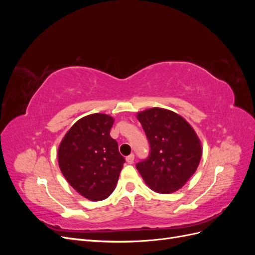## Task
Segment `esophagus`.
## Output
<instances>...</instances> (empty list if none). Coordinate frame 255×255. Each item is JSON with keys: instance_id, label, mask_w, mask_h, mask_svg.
I'll list each match as a JSON object with an SVG mask.
<instances>
[{"instance_id": "esophagus-1", "label": "esophagus", "mask_w": 255, "mask_h": 255, "mask_svg": "<svg viewBox=\"0 0 255 255\" xmlns=\"http://www.w3.org/2000/svg\"><path fill=\"white\" fill-rule=\"evenodd\" d=\"M134 159H135V155H134V154H130V155L127 156V163L128 164H133Z\"/></svg>"}]
</instances>
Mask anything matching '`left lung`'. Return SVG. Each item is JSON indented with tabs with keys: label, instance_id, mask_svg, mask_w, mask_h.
<instances>
[{
	"label": "left lung",
	"instance_id": "left-lung-1",
	"mask_svg": "<svg viewBox=\"0 0 255 255\" xmlns=\"http://www.w3.org/2000/svg\"><path fill=\"white\" fill-rule=\"evenodd\" d=\"M137 118L150 144L149 156L136 164L145 184L159 194L179 190L197 170L201 143L189 123L171 111L154 107Z\"/></svg>",
	"mask_w": 255,
	"mask_h": 255
}]
</instances>
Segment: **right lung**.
Wrapping results in <instances>:
<instances>
[{
  "label": "right lung",
  "instance_id": "add662e5",
  "mask_svg": "<svg viewBox=\"0 0 255 255\" xmlns=\"http://www.w3.org/2000/svg\"><path fill=\"white\" fill-rule=\"evenodd\" d=\"M114 119L92 114L76 121L58 148V164L68 183L91 201L109 197L126 159L110 132Z\"/></svg>",
  "mask_w": 255,
  "mask_h": 255
}]
</instances>
